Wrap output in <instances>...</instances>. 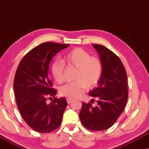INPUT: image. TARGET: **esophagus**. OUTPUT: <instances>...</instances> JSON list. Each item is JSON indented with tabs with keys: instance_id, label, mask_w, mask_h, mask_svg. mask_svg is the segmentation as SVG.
Listing matches in <instances>:
<instances>
[{
	"instance_id": "1",
	"label": "esophagus",
	"mask_w": 149,
	"mask_h": 149,
	"mask_svg": "<svg viewBox=\"0 0 149 149\" xmlns=\"http://www.w3.org/2000/svg\"><path fill=\"white\" fill-rule=\"evenodd\" d=\"M74 99H72V98H67V101H68V104H70L71 102H72Z\"/></svg>"
}]
</instances>
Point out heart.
Returning <instances> with one entry per match:
<instances>
[{
    "label": "heart",
    "instance_id": "b5f03b06",
    "mask_svg": "<svg viewBox=\"0 0 149 149\" xmlns=\"http://www.w3.org/2000/svg\"><path fill=\"white\" fill-rule=\"evenodd\" d=\"M61 61H56L51 66V73L55 81L62 83L65 80L64 65L76 69L74 80L60 88V94L70 98L80 96L87 88L97 84L102 76L103 66L97 56H91L81 48H75L63 56Z\"/></svg>",
    "mask_w": 149,
    "mask_h": 149
}]
</instances>
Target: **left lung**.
<instances>
[{"instance_id": "obj_1", "label": "left lung", "mask_w": 149, "mask_h": 149, "mask_svg": "<svg viewBox=\"0 0 149 149\" xmlns=\"http://www.w3.org/2000/svg\"><path fill=\"white\" fill-rule=\"evenodd\" d=\"M93 46L103 66L98 86L89 92L90 96L98 98V104L93 107L83 102L79 116L86 128L101 131L111 127L124 110L128 97L127 74L120 58L113 52L102 45Z\"/></svg>"}]
</instances>
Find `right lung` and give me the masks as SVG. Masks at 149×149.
Here are the masks:
<instances>
[{"instance_id":"obj_1","label":"right lung","mask_w":149,"mask_h":149,"mask_svg":"<svg viewBox=\"0 0 149 149\" xmlns=\"http://www.w3.org/2000/svg\"><path fill=\"white\" fill-rule=\"evenodd\" d=\"M69 45L40 44L23 57L17 69L13 83L17 105L27 124L38 132H51L61 123L68 102L63 97H55L57 91L52 88L49 64L56 53Z\"/></svg>"}]
</instances>
